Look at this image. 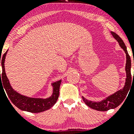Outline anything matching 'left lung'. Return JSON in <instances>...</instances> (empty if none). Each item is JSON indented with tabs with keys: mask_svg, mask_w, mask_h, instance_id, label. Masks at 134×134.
<instances>
[{
	"mask_svg": "<svg viewBox=\"0 0 134 134\" xmlns=\"http://www.w3.org/2000/svg\"><path fill=\"white\" fill-rule=\"evenodd\" d=\"M111 35L115 39L117 40L119 43L120 46L123 48L126 53V57H127V62H126L125 70L126 74H127V78H126V82L125 84V86L122 90L118 91L117 92L108 96L107 99L100 101V102H94V101L87 100L86 98L82 97V99L84 102L85 103L87 106L91 108L94 110H98V111H107V110H110V109H113L116 108L120 104L125 97L127 96V93H128L129 90L130 89L132 84V76H131V60H130V55H129L128 52L127 50V47H126L124 41L121 40V38L119 36L114 32L111 31Z\"/></svg>",
	"mask_w": 134,
	"mask_h": 134,
	"instance_id": "8db88e82",
	"label": "left lung"
}]
</instances>
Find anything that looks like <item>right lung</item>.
I'll return each instance as SVG.
<instances>
[{"instance_id": "obj_1", "label": "right lung", "mask_w": 134, "mask_h": 134, "mask_svg": "<svg viewBox=\"0 0 134 134\" xmlns=\"http://www.w3.org/2000/svg\"><path fill=\"white\" fill-rule=\"evenodd\" d=\"M7 52V51L3 55L1 60L0 59V63L1 62L2 67V76H1L0 71V86L1 84H2V87L4 88L7 96L12 103L20 110L31 112V113H40V112L46 111L51 108L57 102L59 96L60 86L62 81L60 80L52 84L53 86V94L50 98H47V99L29 98V97L20 94L12 88L9 83V79H7V76H6L5 68H4V62H5Z\"/></svg>"}]
</instances>
